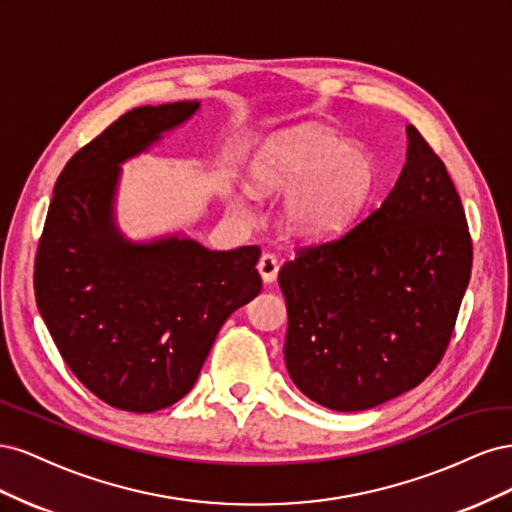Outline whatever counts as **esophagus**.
Returning a JSON list of instances; mask_svg holds the SVG:
<instances>
[{
  "instance_id": "esophagus-1",
  "label": "esophagus",
  "mask_w": 512,
  "mask_h": 512,
  "mask_svg": "<svg viewBox=\"0 0 512 512\" xmlns=\"http://www.w3.org/2000/svg\"><path fill=\"white\" fill-rule=\"evenodd\" d=\"M277 271H280V265H277V258L273 254H262L258 260V273L265 284H273L277 280Z\"/></svg>"
}]
</instances>
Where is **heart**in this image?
Masks as SVG:
<instances>
[{"mask_svg":"<svg viewBox=\"0 0 512 512\" xmlns=\"http://www.w3.org/2000/svg\"><path fill=\"white\" fill-rule=\"evenodd\" d=\"M258 192L284 194L282 226L301 241H329L359 218L374 192L376 162L361 145L316 126L269 134L250 162Z\"/></svg>","mask_w":512,"mask_h":512,"instance_id":"obj_1","label":"heart"}]
</instances>
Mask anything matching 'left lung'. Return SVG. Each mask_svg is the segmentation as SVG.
<instances>
[{"instance_id": "left-lung-1", "label": "left lung", "mask_w": 512, "mask_h": 512, "mask_svg": "<svg viewBox=\"0 0 512 512\" xmlns=\"http://www.w3.org/2000/svg\"><path fill=\"white\" fill-rule=\"evenodd\" d=\"M406 134V164L384 203L277 275L288 374L329 410H369L421 384L442 359L470 282L459 194L418 130Z\"/></svg>"}]
</instances>
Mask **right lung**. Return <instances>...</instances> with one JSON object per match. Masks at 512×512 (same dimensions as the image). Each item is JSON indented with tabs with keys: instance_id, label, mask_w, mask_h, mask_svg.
Listing matches in <instances>:
<instances>
[{
	"instance_id": "add662e5",
	"label": "right lung",
	"mask_w": 512,
	"mask_h": 512,
	"mask_svg": "<svg viewBox=\"0 0 512 512\" xmlns=\"http://www.w3.org/2000/svg\"><path fill=\"white\" fill-rule=\"evenodd\" d=\"M198 108L138 106L74 153L38 245L36 303L59 354L91 393L126 412L188 395L222 324L262 288L256 245L213 252L183 232L132 241L117 224L121 164Z\"/></svg>"
}]
</instances>
